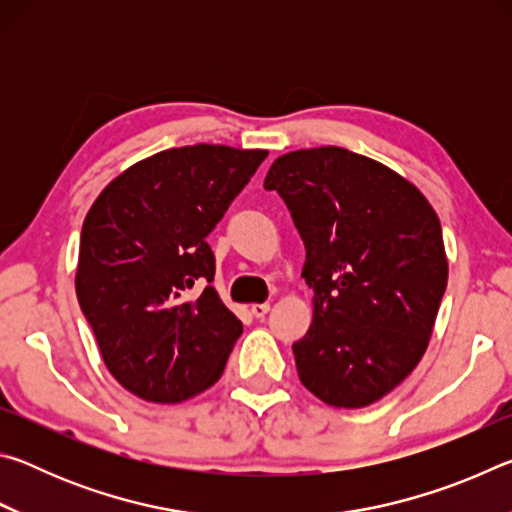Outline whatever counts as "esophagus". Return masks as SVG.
Listing matches in <instances>:
<instances>
[{
	"mask_svg": "<svg viewBox=\"0 0 512 512\" xmlns=\"http://www.w3.org/2000/svg\"><path fill=\"white\" fill-rule=\"evenodd\" d=\"M268 309H271V305H268V302H262V305L250 307V311H253L255 318H264L268 314Z\"/></svg>",
	"mask_w": 512,
	"mask_h": 512,
	"instance_id": "obj_1",
	"label": "esophagus"
}]
</instances>
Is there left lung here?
<instances>
[{"label": "left lung", "mask_w": 512, "mask_h": 512, "mask_svg": "<svg viewBox=\"0 0 512 512\" xmlns=\"http://www.w3.org/2000/svg\"><path fill=\"white\" fill-rule=\"evenodd\" d=\"M264 189L307 250L314 320L293 343L307 391L339 409L377 402L427 350L447 287L443 230L409 180L341 146L280 155Z\"/></svg>", "instance_id": "obj_1"}]
</instances>
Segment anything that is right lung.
Returning a JSON list of instances; mask_svg holds the SVG:
<instances>
[{"instance_id":"obj_1","label":"right lung","mask_w":512,"mask_h":512,"mask_svg":"<svg viewBox=\"0 0 512 512\" xmlns=\"http://www.w3.org/2000/svg\"><path fill=\"white\" fill-rule=\"evenodd\" d=\"M266 155L221 144L155 153L85 216L76 296L112 377L146 402H185L216 384L244 332L212 287L205 237Z\"/></svg>"}]
</instances>
